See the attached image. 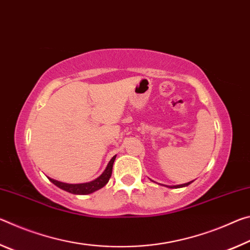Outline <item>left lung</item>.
<instances>
[{
  "instance_id": "left-lung-1",
  "label": "left lung",
  "mask_w": 250,
  "mask_h": 250,
  "mask_svg": "<svg viewBox=\"0 0 250 250\" xmlns=\"http://www.w3.org/2000/svg\"><path fill=\"white\" fill-rule=\"evenodd\" d=\"M191 182H189V183H186V184H183V185H177V186H173V187H170V188H179V187H184V186H188L189 185Z\"/></svg>"
}]
</instances>
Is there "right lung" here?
<instances>
[{
	"label": "right lung",
	"mask_w": 250,
	"mask_h": 250,
	"mask_svg": "<svg viewBox=\"0 0 250 250\" xmlns=\"http://www.w3.org/2000/svg\"><path fill=\"white\" fill-rule=\"evenodd\" d=\"M116 155L114 156L112 159H110L107 167L106 169L103 171L100 177H97L95 181L89 182V183H84V184H66V183H61L57 182L55 179L48 178L50 181L56 185L59 188L63 190H66L71 194H75V195H87L94 193V191L100 189V188L104 187L106 184L108 183L110 176H112V170H113V164L114 161H115Z\"/></svg>",
	"instance_id": "1"
}]
</instances>
